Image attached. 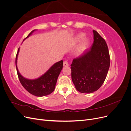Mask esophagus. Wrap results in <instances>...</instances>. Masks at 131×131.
I'll list each match as a JSON object with an SVG mask.
<instances>
[{
	"instance_id": "34e87169",
	"label": "esophagus",
	"mask_w": 131,
	"mask_h": 131,
	"mask_svg": "<svg viewBox=\"0 0 131 131\" xmlns=\"http://www.w3.org/2000/svg\"><path fill=\"white\" fill-rule=\"evenodd\" d=\"M69 66V63L67 61H65L64 62H63V66L64 67H67Z\"/></svg>"
}]
</instances>
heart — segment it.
I'll use <instances>...</instances> for the list:
<instances>
[{
    "instance_id": "1",
    "label": "heart",
    "mask_w": 131,
    "mask_h": 131,
    "mask_svg": "<svg viewBox=\"0 0 131 131\" xmlns=\"http://www.w3.org/2000/svg\"><path fill=\"white\" fill-rule=\"evenodd\" d=\"M84 37H85V34L84 33L79 34L77 36L76 40L78 41H80L81 40H82L83 38H84ZM89 43V40H88V39H86V40L84 41V42L82 43V45H81V46L79 47V50H78V53L79 54H81V53H82L84 52V51L87 48V46H88Z\"/></svg>"
}]
</instances>
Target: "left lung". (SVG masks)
<instances>
[{"instance_id":"8db88e82","label":"left lung","mask_w":131,"mask_h":131,"mask_svg":"<svg viewBox=\"0 0 131 131\" xmlns=\"http://www.w3.org/2000/svg\"><path fill=\"white\" fill-rule=\"evenodd\" d=\"M94 41L90 49L74 58L71 64L72 79L81 93H93L103 84L110 67L108 47L104 39L93 30Z\"/></svg>"}]
</instances>
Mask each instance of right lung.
Listing matches in <instances>:
<instances>
[{
    "label": "right lung",
    "instance_id": "add662e5",
    "mask_svg": "<svg viewBox=\"0 0 131 131\" xmlns=\"http://www.w3.org/2000/svg\"><path fill=\"white\" fill-rule=\"evenodd\" d=\"M35 30H33L24 39L28 38ZM19 48L16 57V67L18 77L21 84L28 92L37 97H42L52 93L55 89L58 77L63 68V61H59L51 67V68L40 77L37 79H28L23 77L19 73L17 67V60Z\"/></svg>",
    "mask_w": 131,
    "mask_h": 131
}]
</instances>
